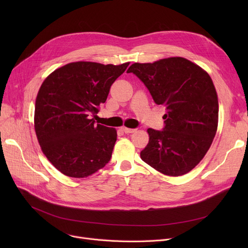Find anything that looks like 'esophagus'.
Segmentation results:
<instances>
[{"label":"esophagus","mask_w":248,"mask_h":248,"mask_svg":"<svg viewBox=\"0 0 248 248\" xmlns=\"http://www.w3.org/2000/svg\"><path fill=\"white\" fill-rule=\"evenodd\" d=\"M122 129L125 134H132V133L136 132V128H128V127H125V126H123Z\"/></svg>","instance_id":"obj_1"}]
</instances>
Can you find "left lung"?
<instances>
[{
  "label": "left lung",
  "instance_id": "obj_1",
  "mask_svg": "<svg viewBox=\"0 0 248 248\" xmlns=\"http://www.w3.org/2000/svg\"><path fill=\"white\" fill-rule=\"evenodd\" d=\"M145 84L167 112L162 131L149 128L141 160L168 176L190 172L209 150L218 125V98L211 77L198 65L171 57L134 63L126 71Z\"/></svg>",
  "mask_w": 248,
  "mask_h": 248
}]
</instances>
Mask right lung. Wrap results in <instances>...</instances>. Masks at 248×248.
<instances>
[{
    "label": "right lung",
    "mask_w": 248,
    "mask_h": 248,
    "mask_svg": "<svg viewBox=\"0 0 248 248\" xmlns=\"http://www.w3.org/2000/svg\"><path fill=\"white\" fill-rule=\"evenodd\" d=\"M128 64L73 62L42 83L35 103V132L44 155L62 174L85 178L110 161L116 131L95 124L93 117Z\"/></svg>",
    "instance_id": "right-lung-1"
}]
</instances>
